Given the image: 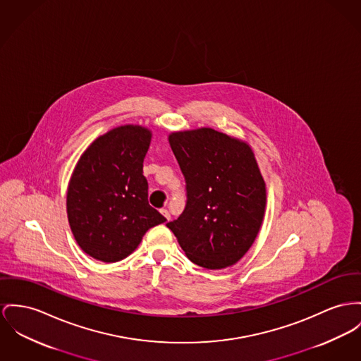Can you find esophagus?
Instances as JSON below:
<instances>
[{
    "label": "esophagus",
    "instance_id": "1",
    "mask_svg": "<svg viewBox=\"0 0 361 361\" xmlns=\"http://www.w3.org/2000/svg\"><path fill=\"white\" fill-rule=\"evenodd\" d=\"M160 212H161V215H163V216L166 217V220H167V221H169V219H171V215H169V211H167L166 208H163V209H160Z\"/></svg>",
    "mask_w": 361,
    "mask_h": 361
}]
</instances>
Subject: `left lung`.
Wrapping results in <instances>:
<instances>
[{"instance_id":"left-lung-1","label":"left lung","mask_w":361,"mask_h":361,"mask_svg":"<svg viewBox=\"0 0 361 361\" xmlns=\"http://www.w3.org/2000/svg\"><path fill=\"white\" fill-rule=\"evenodd\" d=\"M186 207L167 223L194 264L221 269L249 250L265 211V183L250 146L212 128L172 133Z\"/></svg>"}]
</instances>
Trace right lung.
I'll return each mask as SVG.
<instances>
[{"mask_svg":"<svg viewBox=\"0 0 361 361\" xmlns=\"http://www.w3.org/2000/svg\"><path fill=\"white\" fill-rule=\"evenodd\" d=\"M152 134L121 126L80 156L68 185L67 214L78 245L104 263L133 253L145 233L166 221L147 201L144 159Z\"/></svg>","mask_w":361,"mask_h":361,"instance_id":"1","label":"right lung"}]
</instances>
